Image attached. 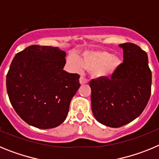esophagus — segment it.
<instances>
[{
    "label": "esophagus",
    "instance_id": "esophagus-1",
    "mask_svg": "<svg viewBox=\"0 0 159 159\" xmlns=\"http://www.w3.org/2000/svg\"><path fill=\"white\" fill-rule=\"evenodd\" d=\"M88 82V80H87L85 77L84 76H81L80 78V84H87V83Z\"/></svg>",
    "mask_w": 159,
    "mask_h": 159
}]
</instances>
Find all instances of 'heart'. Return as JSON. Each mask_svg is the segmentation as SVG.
I'll return each instance as SVG.
<instances>
[{"instance_id": "1", "label": "heart", "mask_w": 159, "mask_h": 159, "mask_svg": "<svg viewBox=\"0 0 159 159\" xmlns=\"http://www.w3.org/2000/svg\"><path fill=\"white\" fill-rule=\"evenodd\" d=\"M67 62L74 71H81L83 67L89 70L95 79L111 78L122 64L119 57L102 50L84 52L79 60L71 55L67 57Z\"/></svg>"}]
</instances>
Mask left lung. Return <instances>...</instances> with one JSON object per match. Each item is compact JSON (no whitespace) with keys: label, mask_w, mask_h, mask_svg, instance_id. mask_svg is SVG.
<instances>
[{"label":"left lung","mask_w":159,"mask_h":159,"mask_svg":"<svg viewBox=\"0 0 159 159\" xmlns=\"http://www.w3.org/2000/svg\"><path fill=\"white\" fill-rule=\"evenodd\" d=\"M123 63L109 78L90 81L92 109L96 120L110 127H120L138 118L151 94L152 75L146 52L132 43L119 45Z\"/></svg>","instance_id":"obj_1"}]
</instances>
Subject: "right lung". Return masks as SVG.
<instances>
[{
    "label": "right lung",
    "instance_id": "1",
    "mask_svg": "<svg viewBox=\"0 0 159 159\" xmlns=\"http://www.w3.org/2000/svg\"><path fill=\"white\" fill-rule=\"evenodd\" d=\"M66 53L31 45L15 56L6 76L11 104L25 123L40 129L58 127L67 118L80 75L63 70Z\"/></svg>",
    "mask_w": 159,
    "mask_h": 159
}]
</instances>
